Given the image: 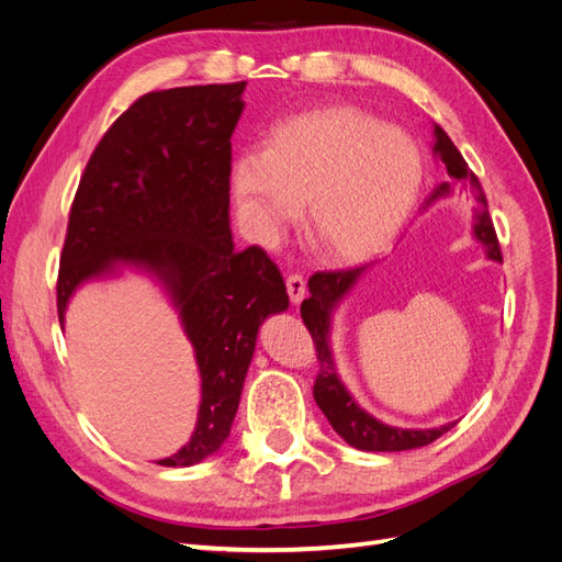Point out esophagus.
Here are the masks:
<instances>
[{
    "instance_id": "1",
    "label": "esophagus",
    "mask_w": 562,
    "mask_h": 562,
    "mask_svg": "<svg viewBox=\"0 0 562 562\" xmlns=\"http://www.w3.org/2000/svg\"><path fill=\"white\" fill-rule=\"evenodd\" d=\"M285 288H288V295H291V302L300 304L304 297V291H307V283H304L302 274H288Z\"/></svg>"
}]
</instances>
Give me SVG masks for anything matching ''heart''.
Listing matches in <instances>:
<instances>
[{
    "label": "heart",
    "instance_id": "1",
    "mask_svg": "<svg viewBox=\"0 0 562 562\" xmlns=\"http://www.w3.org/2000/svg\"><path fill=\"white\" fill-rule=\"evenodd\" d=\"M417 145L359 108H326L288 119L267 147L232 161V196L255 239L271 241L307 203L314 248L337 262L382 250L422 190Z\"/></svg>",
    "mask_w": 562,
    "mask_h": 562
}]
</instances>
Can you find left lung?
Returning <instances> with one entry per match:
<instances>
[{
	"mask_svg": "<svg viewBox=\"0 0 562 562\" xmlns=\"http://www.w3.org/2000/svg\"><path fill=\"white\" fill-rule=\"evenodd\" d=\"M434 155L436 159L446 166V171L450 176L448 182L436 184V190L424 201V209L431 206L434 201L446 199L452 194L454 184L469 187V192L473 194L479 209H475V225L473 234L485 248H487V258L502 262V250L497 241V232L495 225H492V217L487 213V199L483 187L475 178V173L464 161V157L459 155V149L454 143L448 138V133L434 124ZM372 265V262H370ZM370 265H361L353 269H337V271H316V274L310 279V297L302 302L300 314L304 326H307L314 347H316V359H318V375L314 382V401L323 411V415L328 417L330 427L342 436L351 448H359L366 452H401V450H413L429 446L438 436H443L454 427L452 424H443L438 429H398V427H389V424L378 422L372 415H368L363 407H359L351 398L347 386L339 380L335 361H333V351H330V314L337 307V302L342 300L353 283L361 279L363 271Z\"/></svg>",
	"mask_w": 562,
	"mask_h": 562,
	"instance_id": "obj_1",
	"label": "left lung"
}]
</instances>
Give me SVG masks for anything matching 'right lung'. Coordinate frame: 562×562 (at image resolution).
Listing matches in <instances>:
<instances>
[{
    "mask_svg": "<svg viewBox=\"0 0 562 562\" xmlns=\"http://www.w3.org/2000/svg\"><path fill=\"white\" fill-rule=\"evenodd\" d=\"M246 81L151 91L116 119L79 180L58 271V318L81 283L135 267L171 295L194 347L201 403L190 443L159 459L192 467L229 436L255 339L288 310L260 246L234 250L232 133Z\"/></svg>",
    "mask_w": 562,
    "mask_h": 562,
    "instance_id": "obj_1",
    "label": "right lung"
}]
</instances>
